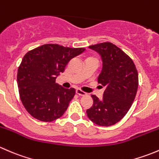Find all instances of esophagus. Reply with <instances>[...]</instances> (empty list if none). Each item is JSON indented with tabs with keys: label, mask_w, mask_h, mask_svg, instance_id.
Segmentation results:
<instances>
[{
	"label": "esophagus",
	"mask_w": 159,
	"mask_h": 159,
	"mask_svg": "<svg viewBox=\"0 0 159 159\" xmlns=\"http://www.w3.org/2000/svg\"><path fill=\"white\" fill-rule=\"evenodd\" d=\"M76 94H78V95L80 96H85L87 95V93H85L84 91H81V89H76Z\"/></svg>",
	"instance_id": "34e87169"
}]
</instances>
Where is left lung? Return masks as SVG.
<instances>
[{"mask_svg":"<svg viewBox=\"0 0 159 159\" xmlns=\"http://www.w3.org/2000/svg\"><path fill=\"white\" fill-rule=\"evenodd\" d=\"M102 59L98 82L105 86L102 99L92 94L93 105L86 111L91 121L100 126L116 124L127 114L137 93L139 75L133 61L110 42L89 46Z\"/></svg>","mask_w":159,"mask_h":159,"instance_id":"obj_1","label":"left lung"}]
</instances>
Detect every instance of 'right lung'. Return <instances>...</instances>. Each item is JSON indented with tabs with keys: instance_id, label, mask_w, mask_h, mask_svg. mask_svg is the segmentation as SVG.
Returning <instances> with one entry per match:
<instances>
[{
	"instance_id": "obj_1",
	"label": "right lung",
	"mask_w": 159,
	"mask_h": 159,
	"mask_svg": "<svg viewBox=\"0 0 159 159\" xmlns=\"http://www.w3.org/2000/svg\"><path fill=\"white\" fill-rule=\"evenodd\" d=\"M84 51L48 44L24 56L17 70V86L22 104L32 117L48 122L64 115L75 90L65 89L55 80L68 62Z\"/></svg>"
}]
</instances>
